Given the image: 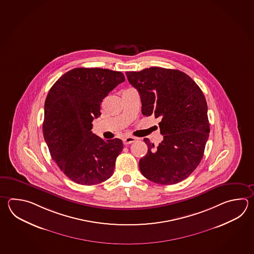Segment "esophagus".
<instances>
[{"instance_id":"obj_1","label":"esophagus","mask_w":254,"mask_h":254,"mask_svg":"<svg viewBox=\"0 0 254 254\" xmlns=\"http://www.w3.org/2000/svg\"><path fill=\"white\" fill-rule=\"evenodd\" d=\"M135 140H136V138L134 136H126L123 138V142H124L125 145H129V144L135 142Z\"/></svg>"}]
</instances>
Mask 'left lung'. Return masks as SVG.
<instances>
[{
	"label": "left lung",
	"instance_id": "left-lung-1",
	"mask_svg": "<svg viewBox=\"0 0 254 254\" xmlns=\"http://www.w3.org/2000/svg\"><path fill=\"white\" fill-rule=\"evenodd\" d=\"M126 74L139 92L142 114L160 118L164 135L157 146L144 139L148 149L140 159V171L160 185L185 180L202 160L210 133L207 103L201 88L177 69L151 67Z\"/></svg>",
	"mask_w": 254,
	"mask_h": 254
}]
</instances>
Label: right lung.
Wrapping results in <instances>:
<instances>
[{"label": "right lung", "instance_id": "add662e5", "mask_svg": "<svg viewBox=\"0 0 254 254\" xmlns=\"http://www.w3.org/2000/svg\"><path fill=\"white\" fill-rule=\"evenodd\" d=\"M124 81L120 71L76 67L59 78L47 95L44 139L52 159L78 185H98L114 173L122 140L102 139L91 129L104 98Z\"/></svg>", "mask_w": 254, "mask_h": 254}]
</instances>
